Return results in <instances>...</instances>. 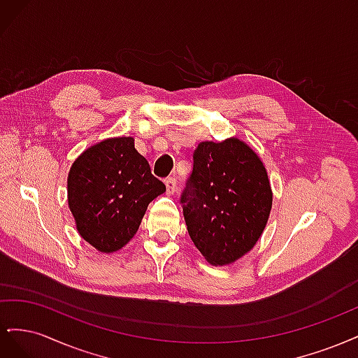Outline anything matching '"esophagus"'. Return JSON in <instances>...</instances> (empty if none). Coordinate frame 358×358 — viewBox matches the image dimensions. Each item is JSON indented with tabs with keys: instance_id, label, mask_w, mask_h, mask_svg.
Returning <instances> with one entry per match:
<instances>
[{
	"instance_id": "esophagus-1",
	"label": "esophagus",
	"mask_w": 358,
	"mask_h": 358,
	"mask_svg": "<svg viewBox=\"0 0 358 358\" xmlns=\"http://www.w3.org/2000/svg\"><path fill=\"white\" fill-rule=\"evenodd\" d=\"M178 185H176V179L175 178H167L166 179V192L169 194V196H173L175 194Z\"/></svg>"
}]
</instances>
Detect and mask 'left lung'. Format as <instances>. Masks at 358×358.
Instances as JSON below:
<instances>
[{
	"mask_svg": "<svg viewBox=\"0 0 358 358\" xmlns=\"http://www.w3.org/2000/svg\"><path fill=\"white\" fill-rule=\"evenodd\" d=\"M191 241L212 266H229L262 237L273 192L255 150L237 137L200 142L180 199Z\"/></svg>",
	"mask_w": 358,
	"mask_h": 358,
	"instance_id": "left-lung-1",
	"label": "left lung"
}]
</instances>
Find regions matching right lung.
I'll return each mask as SVG.
<instances>
[{
  "mask_svg": "<svg viewBox=\"0 0 358 358\" xmlns=\"http://www.w3.org/2000/svg\"><path fill=\"white\" fill-rule=\"evenodd\" d=\"M166 192L134 148L133 137H109L85 149L67 178L76 230L103 254L124 248L137 233L148 204Z\"/></svg>",
  "mask_w": 358,
  "mask_h": 358,
  "instance_id": "obj_1",
  "label": "right lung"
}]
</instances>
